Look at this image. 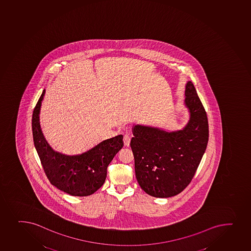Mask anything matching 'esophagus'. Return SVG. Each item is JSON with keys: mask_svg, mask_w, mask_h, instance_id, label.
Returning <instances> with one entry per match:
<instances>
[{"mask_svg": "<svg viewBox=\"0 0 251 251\" xmlns=\"http://www.w3.org/2000/svg\"><path fill=\"white\" fill-rule=\"evenodd\" d=\"M130 140H131V137H130V135L129 134H125L124 135V144L126 146H129V144H130Z\"/></svg>", "mask_w": 251, "mask_h": 251, "instance_id": "34e87169", "label": "esophagus"}]
</instances>
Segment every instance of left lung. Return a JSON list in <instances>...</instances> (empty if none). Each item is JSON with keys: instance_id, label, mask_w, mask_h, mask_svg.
I'll list each match as a JSON object with an SVG mask.
<instances>
[{"instance_id": "8db88e82", "label": "left lung", "mask_w": 251, "mask_h": 251, "mask_svg": "<svg viewBox=\"0 0 251 251\" xmlns=\"http://www.w3.org/2000/svg\"><path fill=\"white\" fill-rule=\"evenodd\" d=\"M185 96L190 120L184 129L170 133L143 126L133 129L130 146L135 176L140 187L152 197L169 198L184 190L206 151L208 120L193 82L186 85Z\"/></svg>"}]
</instances>
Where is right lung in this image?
I'll return each instance as SVG.
<instances>
[{
	"label": "right lung",
	"mask_w": 251,
	"mask_h": 251,
	"mask_svg": "<svg viewBox=\"0 0 251 251\" xmlns=\"http://www.w3.org/2000/svg\"><path fill=\"white\" fill-rule=\"evenodd\" d=\"M43 91L32 115L34 146L48 179L59 190L76 197L89 196L105 182L106 169L114 156L123 147V135L104 140L86 153L67 156L53 151L43 136L39 122Z\"/></svg>",
	"instance_id": "obj_1"
}]
</instances>
